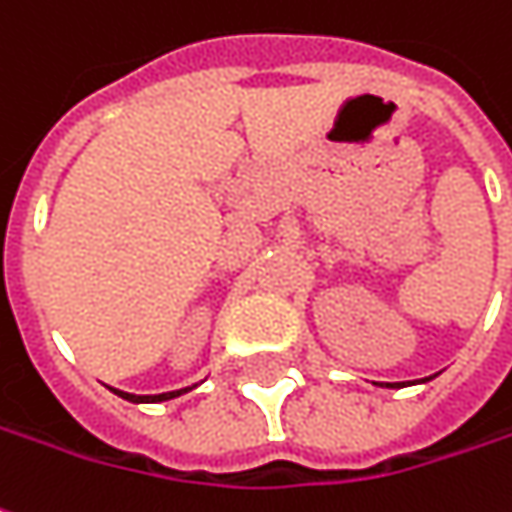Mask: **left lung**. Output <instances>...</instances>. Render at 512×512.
Returning <instances> with one entry per match:
<instances>
[{
	"label": "left lung",
	"mask_w": 512,
	"mask_h": 512,
	"mask_svg": "<svg viewBox=\"0 0 512 512\" xmlns=\"http://www.w3.org/2000/svg\"><path fill=\"white\" fill-rule=\"evenodd\" d=\"M423 381H429V378H423ZM384 387V384H381ZM387 387H401V384H387Z\"/></svg>",
	"instance_id": "left-lung-1"
}]
</instances>
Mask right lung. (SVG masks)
<instances>
[{"instance_id": "add662e5", "label": "right lung", "mask_w": 512, "mask_h": 512, "mask_svg": "<svg viewBox=\"0 0 512 512\" xmlns=\"http://www.w3.org/2000/svg\"><path fill=\"white\" fill-rule=\"evenodd\" d=\"M193 387H184V389H176V392H162V395H131V392H120V389H111L114 395H120L125 401L131 403H162V401H170V398H179L184 392H190Z\"/></svg>"}]
</instances>
